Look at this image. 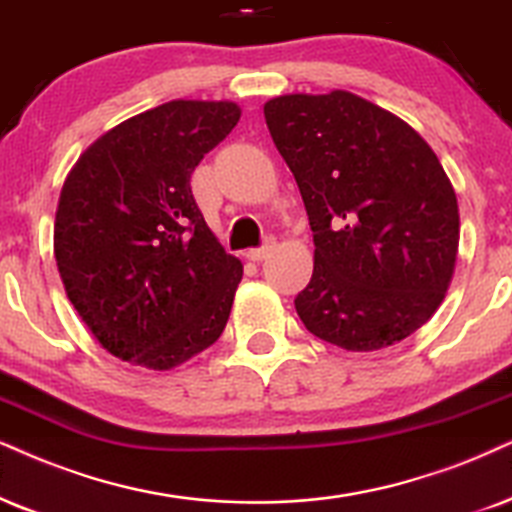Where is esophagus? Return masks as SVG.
Wrapping results in <instances>:
<instances>
[{
  "label": "esophagus",
  "mask_w": 512,
  "mask_h": 512,
  "mask_svg": "<svg viewBox=\"0 0 512 512\" xmlns=\"http://www.w3.org/2000/svg\"><path fill=\"white\" fill-rule=\"evenodd\" d=\"M271 248H274V245H271V243L267 241V243L262 245V248H250V250H245V257H248L250 262H262L264 257H267L269 252H271Z\"/></svg>",
  "instance_id": "1"
}]
</instances>
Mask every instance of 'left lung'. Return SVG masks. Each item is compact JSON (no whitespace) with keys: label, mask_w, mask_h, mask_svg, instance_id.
<instances>
[{"label":"left lung","mask_w":512,"mask_h":512,"mask_svg":"<svg viewBox=\"0 0 512 512\" xmlns=\"http://www.w3.org/2000/svg\"><path fill=\"white\" fill-rule=\"evenodd\" d=\"M264 118L314 231L297 316L347 352L409 338L442 304L461 238L435 151L397 115L342 89L276 96Z\"/></svg>","instance_id":"1"}]
</instances>
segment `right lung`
<instances>
[{"label": "right lung", "mask_w": 512, "mask_h": 512, "mask_svg": "<svg viewBox=\"0 0 512 512\" xmlns=\"http://www.w3.org/2000/svg\"><path fill=\"white\" fill-rule=\"evenodd\" d=\"M241 120L231 101H170L80 155L61 189L54 257L106 352L170 371L222 335L243 276L200 215L191 174Z\"/></svg>", "instance_id": "1"}]
</instances>
